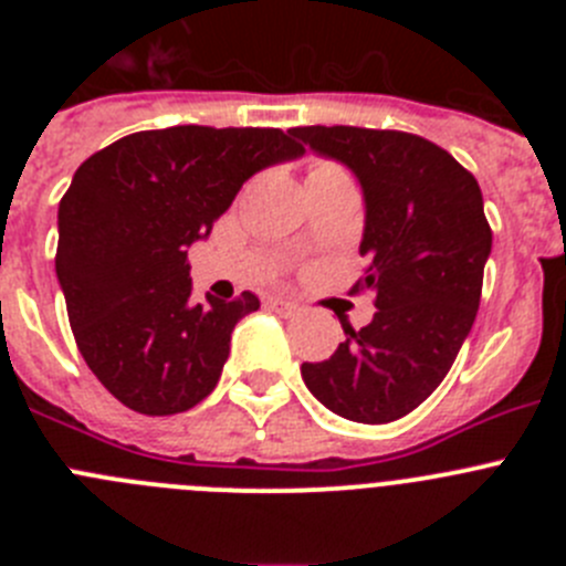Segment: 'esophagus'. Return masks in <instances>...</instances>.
Wrapping results in <instances>:
<instances>
[{"mask_svg": "<svg viewBox=\"0 0 566 566\" xmlns=\"http://www.w3.org/2000/svg\"><path fill=\"white\" fill-rule=\"evenodd\" d=\"M266 306L272 308V312L283 314V317H292V314L300 312L297 303H294V300H289V297H269Z\"/></svg>", "mask_w": 566, "mask_h": 566, "instance_id": "1", "label": "esophagus"}]
</instances>
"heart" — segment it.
Wrapping results in <instances>:
<instances>
[{"mask_svg":"<svg viewBox=\"0 0 566 566\" xmlns=\"http://www.w3.org/2000/svg\"><path fill=\"white\" fill-rule=\"evenodd\" d=\"M339 167H334V164H326V161H319V164H314L312 167V172H337ZM308 172V175H312Z\"/></svg>","mask_w":566,"mask_h":566,"instance_id":"obj_1","label":"heart"}]
</instances>
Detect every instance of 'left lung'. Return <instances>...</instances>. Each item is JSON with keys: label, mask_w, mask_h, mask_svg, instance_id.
I'll return each instance as SVG.
<instances>
[{"label": "left lung", "mask_w": 566, "mask_h": 566, "mask_svg": "<svg viewBox=\"0 0 566 566\" xmlns=\"http://www.w3.org/2000/svg\"><path fill=\"white\" fill-rule=\"evenodd\" d=\"M345 164L365 198L359 289L377 294L365 328L323 363H303L308 391L337 417L382 424L437 391L476 319L493 232L476 178L448 149L399 129L292 127ZM300 144V147H303Z\"/></svg>", "instance_id": "left-lung-1"}]
</instances>
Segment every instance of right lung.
I'll return each mask as SVG.
<instances>
[{
    "instance_id": "1",
    "label": "right lung",
    "mask_w": 566,
    "mask_h": 566,
    "mask_svg": "<svg viewBox=\"0 0 566 566\" xmlns=\"http://www.w3.org/2000/svg\"><path fill=\"white\" fill-rule=\"evenodd\" d=\"M303 147L272 127H167L118 138L59 203L56 277L78 352L127 408L169 417L218 385L229 339L260 300H192L187 249L240 187Z\"/></svg>"
}]
</instances>
